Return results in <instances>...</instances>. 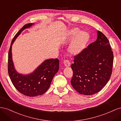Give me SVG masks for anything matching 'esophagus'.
I'll use <instances>...</instances> for the list:
<instances>
[{"label":"esophagus","mask_w":121,"mask_h":121,"mask_svg":"<svg viewBox=\"0 0 121 121\" xmlns=\"http://www.w3.org/2000/svg\"><path fill=\"white\" fill-rule=\"evenodd\" d=\"M64 64L65 66L66 67H69L71 65V63L68 60H65L64 61Z\"/></svg>","instance_id":"esophagus-1"}]
</instances>
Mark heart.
Wrapping results in <instances>:
<instances>
[{
    "mask_svg": "<svg viewBox=\"0 0 121 121\" xmlns=\"http://www.w3.org/2000/svg\"><path fill=\"white\" fill-rule=\"evenodd\" d=\"M80 30L78 28L71 29L68 33V36L73 37L69 47V52L72 55L76 56L81 53L85 48L89 40L87 32Z\"/></svg>",
    "mask_w": 121,
    "mask_h": 121,
    "instance_id": "heart-1",
    "label": "heart"
}]
</instances>
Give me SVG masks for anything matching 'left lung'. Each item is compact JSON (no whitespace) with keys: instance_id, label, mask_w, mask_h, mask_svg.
I'll list each match as a JSON object with an SVG mask.
<instances>
[{"instance_id":"8db88e82","label":"left lung","mask_w":121,"mask_h":121,"mask_svg":"<svg viewBox=\"0 0 121 121\" xmlns=\"http://www.w3.org/2000/svg\"><path fill=\"white\" fill-rule=\"evenodd\" d=\"M113 56L106 36L97 32V39L74 57L71 65L73 87L78 93L91 95L100 91L107 84L112 72Z\"/></svg>"}]
</instances>
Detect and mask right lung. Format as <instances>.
Wrapping results in <instances>:
<instances>
[{
    "instance_id": "obj_1",
    "label": "right lung",
    "mask_w": 121,
    "mask_h": 121,
    "mask_svg": "<svg viewBox=\"0 0 121 121\" xmlns=\"http://www.w3.org/2000/svg\"><path fill=\"white\" fill-rule=\"evenodd\" d=\"M34 25V23L26 25L17 33L11 43L8 58V72L13 85L20 93L30 97L41 95L44 93L59 69V60L57 58L45 60L33 72L28 74L19 73L14 68L12 52L13 43L24 30Z\"/></svg>"
}]
</instances>
